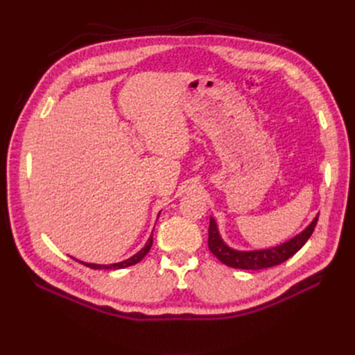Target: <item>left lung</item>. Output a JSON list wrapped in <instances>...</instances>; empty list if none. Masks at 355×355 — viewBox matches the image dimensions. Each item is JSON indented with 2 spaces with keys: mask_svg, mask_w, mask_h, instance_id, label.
Instances as JSON below:
<instances>
[{
  "mask_svg": "<svg viewBox=\"0 0 355 355\" xmlns=\"http://www.w3.org/2000/svg\"><path fill=\"white\" fill-rule=\"evenodd\" d=\"M318 220V214L313 219L305 230L296 234L295 237L288 239L287 241L277 244L274 247H266V249H256V250H237L232 249L220 237L218 223L214 218L210 216V227H209V249L218 257V259L237 270H265L275 265H280L287 261L290 256H293L297 250L302 249V245L309 240Z\"/></svg>",
  "mask_w": 355,
  "mask_h": 355,
  "instance_id": "obj_1",
  "label": "left lung"
}]
</instances>
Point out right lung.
<instances>
[{"mask_svg":"<svg viewBox=\"0 0 355 355\" xmlns=\"http://www.w3.org/2000/svg\"><path fill=\"white\" fill-rule=\"evenodd\" d=\"M159 213H161V211H159ZM159 213H158V216H159ZM157 220H158V218H157ZM151 245H153V235H149V239H148L146 244L142 247V249L139 250L136 254H133L132 257H128V259H125V261L116 262V263H110V265L87 263V262H81V261H78V262H81V263L85 265V266L92 268V270H121V268H127V266H132V265H135V263H137V262H141V261L144 259V257L146 256V253L149 252V249H151ZM75 261H77V259H75Z\"/></svg>","mask_w":355,"mask_h":355,"instance_id":"right-lung-1","label":"right lung"}]
</instances>
